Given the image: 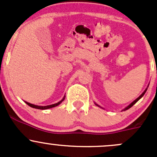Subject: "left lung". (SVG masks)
I'll return each instance as SVG.
<instances>
[{
    "instance_id": "obj_1",
    "label": "left lung",
    "mask_w": 157,
    "mask_h": 157,
    "mask_svg": "<svg viewBox=\"0 0 157 157\" xmlns=\"http://www.w3.org/2000/svg\"><path fill=\"white\" fill-rule=\"evenodd\" d=\"M147 90V89H146V90H144V93H142V94H141V95H140V96H139V97H138V98H137V99H135V100H134V102H131V104H130V105H128V107H126V108H125V109H124V110H127V109H130V108H131V107H132V106H133V105H134V104H135V103H136V102H137V101H138V100H139V99H140V98H141V97H142V96H144V94H145V93H146ZM96 105H97V104H96ZM98 106H99V105H98Z\"/></svg>"
}]
</instances>
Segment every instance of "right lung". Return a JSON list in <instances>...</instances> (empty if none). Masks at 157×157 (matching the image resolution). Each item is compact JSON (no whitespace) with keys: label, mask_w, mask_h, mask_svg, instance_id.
Instances as JSON below:
<instances>
[{"label":"right lung","mask_w":157,"mask_h":157,"mask_svg":"<svg viewBox=\"0 0 157 157\" xmlns=\"http://www.w3.org/2000/svg\"><path fill=\"white\" fill-rule=\"evenodd\" d=\"M65 97V96H64ZM64 97L63 98V99H61L60 102H58V103H55V104H53V105H46V106H39V105H33V104H31V103H29V102H26V103L28 105H29L30 107H32V108H34V109H51V108H53V107H55L57 106V105H59L60 103H61L62 101H64Z\"/></svg>","instance_id":"add662e5"}]
</instances>
